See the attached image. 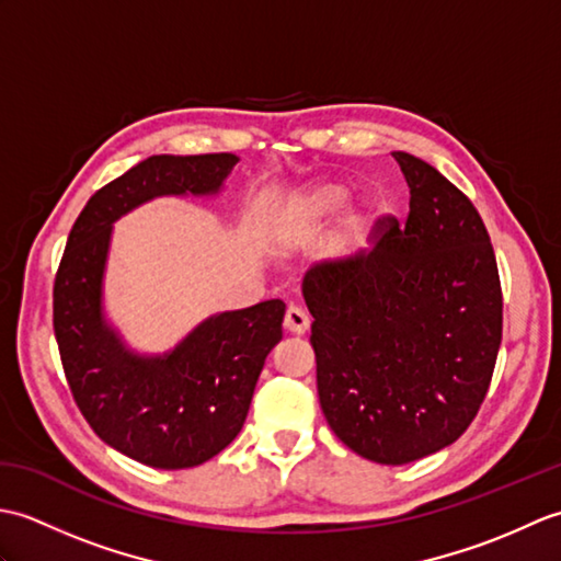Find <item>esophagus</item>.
<instances>
[{
	"label": "esophagus",
	"mask_w": 561,
	"mask_h": 561,
	"mask_svg": "<svg viewBox=\"0 0 561 561\" xmlns=\"http://www.w3.org/2000/svg\"><path fill=\"white\" fill-rule=\"evenodd\" d=\"M308 325H311V318H308V313L304 311V308H299V306H289L287 308V316H284V328H287L289 332H294V335H304V332L308 330Z\"/></svg>",
	"instance_id": "esophagus-1"
}]
</instances>
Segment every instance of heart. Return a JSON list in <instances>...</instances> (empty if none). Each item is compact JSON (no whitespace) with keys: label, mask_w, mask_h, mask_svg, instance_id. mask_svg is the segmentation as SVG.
I'll use <instances>...</instances> for the list:
<instances>
[{"label":"heart","mask_w":561,"mask_h":561,"mask_svg":"<svg viewBox=\"0 0 561 561\" xmlns=\"http://www.w3.org/2000/svg\"><path fill=\"white\" fill-rule=\"evenodd\" d=\"M347 195V187L335 183L311 187L294 202L287 217H284V233H287L291 241H299L308 231L316 229L320 221L330 219L332 214L344 205ZM368 224H371V211L354 209L347 219V229L352 236H362L368 229Z\"/></svg>","instance_id":"obj_1"}]
</instances>
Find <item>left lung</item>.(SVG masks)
<instances>
[{"mask_svg":"<svg viewBox=\"0 0 561 561\" xmlns=\"http://www.w3.org/2000/svg\"><path fill=\"white\" fill-rule=\"evenodd\" d=\"M410 185L404 224L374 248L306 272L318 398L362 458L404 465L462 436L490 390L504 301L472 202L434 165L392 151Z\"/></svg>","mask_w":561,"mask_h":561,"instance_id":"left-lung-1","label":"left lung"}]
</instances>
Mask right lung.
Returning <instances> with one entry per match:
<instances>
[{
  "mask_svg": "<svg viewBox=\"0 0 561 561\" xmlns=\"http://www.w3.org/2000/svg\"><path fill=\"white\" fill-rule=\"evenodd\" d=\"M236 163L233 153L137 163L87 202L55 274L53 325L77 408L105 444L149 468H195L238 436L287 306L211 316L163 356L129 352L101 304L113 221L161 195L219 193Z\"/></svg>",
  "mask_w": 561,
  "mask_h": 561,
  "instance_id": "obj_1",
  "label": "right lung"
}]
</instances>
